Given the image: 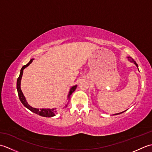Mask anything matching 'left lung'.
<instances>
[{
  "label": "left lung",
  "instance_id": "8db88e82",
  "mask_svg": "<svg viewBox=\"0 0 152 152\" xmlns=\"http://www.w3.org/2000/svg\"><path fill=\"white\" fill-rule=\"evenodd\" d=\"M128 59H129V60L131 62H132V63H134L135 64H136V66L138 67V64H137V63L135 62V61L133 59V58H131V57H128ZM123 112H121V113H118V114H115V115H117V114H121V113H123Z\"/></svg>",
  "mask_w": 152,
  "mask_h": 152
}]
</instances>
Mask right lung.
<instances>
[{
    "label": "right lung",
    "instance_id": "right-lung-1",
    "mask_svg": "<svg viewBox=\"0 0 152 152\" xmlns=\"http://www.w3.org/2000/svg\"><path fill=\"white\" fill-rule=\"evenodd\" d=\"M33 59H31L29 62H28L27 64H25V65H24L21 68V71H20V74H19V76L18 78V80H17V90H18L19 100H20L22 104H23L25 106V107L27 108L28 110H30L31 112L35 113V114H38V115H41V116H43V117H47V118L53 117V116L56 115V114H57V112L53 108V109H38V108H35L31 107L30 105L28 104V103L27 102L26 100H25V96H24L23 94V93H22L21 90L20 84H21V77H22V74H23V69H25V68H26L27 66L29 65V64L32 63V61H33ZM76 87H77V86H74L72 87V88H71L68 97L69 98L70 95L72 94V93L74 91H75V89H76Z\"/></svg>",
    "mask_w": 152,
    "mask_h": 152
}]
</instances>
